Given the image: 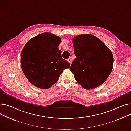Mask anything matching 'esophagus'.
<instances>
[{
    "label": "esophagus",
    "mask_w": 131,
    "mask_h": 131,
    "mask_svg": "<svg viewBox=\"0 0 131 131\" xmlns=\"http://www.w3.org/2000/svg\"><path fill=\"white\" fill-rule=\"evenodd\" d=\"M67 61H68V62L70 63V64H71V62H72V60H71V59L70 58H69L68 59H67Z\"/></svg>",
    "instance_id": "1"
}]
</instances>
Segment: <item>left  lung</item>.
<instances>
[{
  "instance_id": "8db88e82",
  "label": "left lung",
  "mask_w": 131,
  "mask_h": 131,
  "mask_svg": "<svg viewBox=\"0 0 131 131\" xmlns=\"http://www.w3.org/2000/svg\"><path fill=\"white\" fill-rule=\"evenodd\" d=\"M72 43L76 58L70 70L75 80L86 89L101 86L112 70L111 51L99 38L90 34L75 36Z\"/></svg>"
}]
</instances>
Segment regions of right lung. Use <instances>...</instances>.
Here are the masks:
<instances>
[{
  "instance_id": "1",
  "label": "right lung",
  "mask_w": 131,
  "mask_h": 131,
  "mask_svg": "<svg viewBox=\"0 0 131 131\" xmlns=\"http://www.w3.org/2000/svg\"><path fill=\"white\" fill-rule=\"evenodd\" d=\"M61 38L50 33L38 34L28 41L20 55L23 73L34 86L48 89L56 83L70 64L61 57Z\"/></svg>"
}]
</instances>
